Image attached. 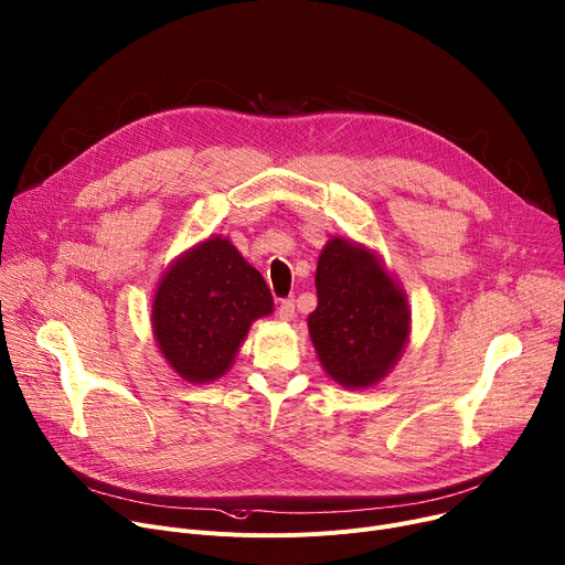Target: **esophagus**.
<instances>
[{"instance_id":"obj_1","label":"esophagus","mask_w":565,"mask_h":565,"mask_svg":"<svg viewBox=\"0 0 565 565\" xmlns=\"http://www.w3.org/2000/svg\"><path fill=\"white\" fill-rule=\"evenodd\" d=\"M296 315V308H294V298H282L280 306H278V317L282 321H291Z\"/></svg>"}]
</instances>
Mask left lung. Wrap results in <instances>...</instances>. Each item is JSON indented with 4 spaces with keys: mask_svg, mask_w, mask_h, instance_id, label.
<instances>
[{
    "mask_svg": "<svg viewBox=\"0 0 565 565\" xmlns=\"http://www.w3.org/2000/svg\"><path fill=\"white\" fill-rule=\"evenodd\" d=\"M319 306L308 317L323 370L340 385L381 381L408 340V306L376 257L344 239H330L317 264Z\"/></svg>",
    "mask_w": 565,
    "mask_h": 565,
    "instance_id": "1",
    "label": "left lung"
}]
</instances>
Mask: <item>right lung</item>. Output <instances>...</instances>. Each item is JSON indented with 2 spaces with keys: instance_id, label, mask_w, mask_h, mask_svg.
<instances>
[{
  "instance_id": "add662e5",
  "label": "right lung",
  "mask_w": 565,
  "mask_h": 565,
  "mask_svg": "<svg viewBox=\"0 0 565 565\" xmlns=\"http://www.w3.org/2000/svg\"><path fill=\"white\" fill-rule=\"evenodd\" d=\"M274 310L271 291L227 239H207L180 257L159 282L152 326L161 353L186 381L218 379L257 317Z\"/></svg>"
}]
</instances>
